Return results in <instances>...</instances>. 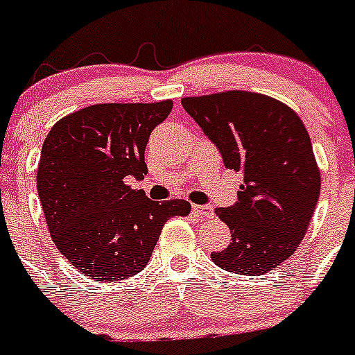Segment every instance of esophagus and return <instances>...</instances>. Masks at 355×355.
I'll return each mask as SVG.
<instances>
[{
    "instance_id": "esophagus-1",
    "label": "esophagus",
    "mask_w": 355,
    "mask_h": 355,
    "mask_svg": "<svg viewBox=\"0 0 355 355\" xmlns=\"http://www.w3.org/2000/svg\"><path fill=\"white\" fill-rule=\"evenodd\" d=\"M193 214L198 218H211L214 217V208L208 205H193Z\"/></svg>"
}]
</instances>
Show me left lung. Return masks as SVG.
<instances>
[{"label":"left lung","mask_w":355,"mask_h":355,"mask_svg":"<svg viewBox=\"0 0 355 355\" xmlns=\"http://www.w3.org/2000/svg\"><path fill=\"white\" fill-rule=\"evenodd\" d=\"M182 107L217 145L224 166L243 173L236 203L215 208L231 243L211 261L231 273H268L293 256L319 201L306 128L286 103L259 92L182 98Z\"/></svg>","instance_id":"left-lung-1"}]
</instances>
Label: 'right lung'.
I'll list each match as a JSON object with an SVG mask.
<instances>
[{"instance_id":"obj_1","label":"right lung","mask_w":355,"mask_h":355,"mask_svg":"<svg viewBox=\"0 0 355 355\" xmlns=\"http://www.w3.org/2000/svg\"><path fill=\"white\" fill-rule=\"evenodd\" d=\"M171 99L99 103L52 125L36 189L52 241L80 273L117 282L147 266L162 226L191 211L185 200L152 201L128 178L147 175L145 147Z\"/></svg>"}]
</instances>
